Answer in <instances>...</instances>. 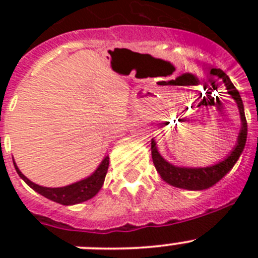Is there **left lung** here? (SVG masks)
Returning <instances> with one entry per match:
<instances>
[{
    "instance_id": "1",
    "label": "left lung",
    "mask_w": 258,
    "mask_h": 258,
    "mask_svg": "<svg viewBox=\"0 0 258 258\" xmlns=\"http://www.w3.org/2000/svg\"><path fill=\"white\" fill-rule=\"evenodd\" d=\"M209 76L217 77L222 81L230 97L235 101L239 109V115H240V131H239L235 146L230 151V154L223 160L212 164L209 166L174 165L161 156L156 146V141L154 138L151 140V155L157 173L160 174L163 181H165L168 184L174 186V187L183 188V190L202 191L214 186L232 169V166L235 165L241 152L244 150L245 142H247V120H245L244 106H243L240 94L235 89L234 84L231 83L230 77L220 68H212Z\"/></svg>"
}]
</instances>
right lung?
Wrapping results in <instances>:
<instances>
[{
	"label": "right lung",
	"instance_id": "right-lung-1",
	"mask_svg": "<svg viewBox=\"0 0 258 258\" xmlns=\"http://www.w3.org/2000/svg\"><path fill=\"white\" fill-rule=\"evenodd\" d=\"M108 165L109 157L108 155H106L103 157V160L101 161V164L97 166V169L92 174L88 175L86 178L80 179V181L67 184V186H63V187H45V186H40V184L35 183L31 179L27 178L26 175L20 172L17 163L14 161V166H15L19 177L28 184L32 190H35L36 192L45 197L46 199L59 203L61 206H75V204H80V203H84L86 200L94 198L99 192L102 186H103L107 170H108Z\"/></svg>",
	"mask_w": 258,
	"mask_h": 258
}]
</instances>
